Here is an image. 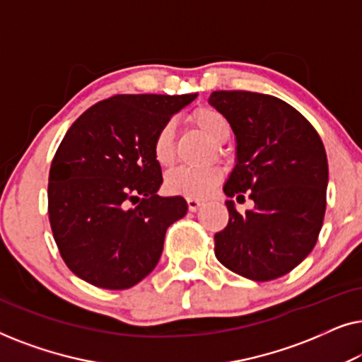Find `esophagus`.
<instances>
[{"mask_svg":"<svg viewBox=\"0 0 362 362\" xmlns=\"http://www.w3.org/2000/svg\"><path fill=\"white\" fill-rule=\"evenodd\" d=\"M186 202H187V209H189L191 212H196L202 204H204V201L194 199V197H187Z\"/></svg>","mask_w":362,"mask_h":362,"instance_id":"34e87169","label":"esophagus"}]
</instances>
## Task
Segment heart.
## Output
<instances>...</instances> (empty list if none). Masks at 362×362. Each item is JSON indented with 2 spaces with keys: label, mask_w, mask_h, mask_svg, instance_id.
I'll return each mask as SVG.
<instances>
[{
  "label": "heart",
  "mask_w": 362,
  "mask_h": 362,
  "mask_svg": "<svg viewBox=\"0 0 362 362\" xmlns=\"http://www.w3.org/2000/svg\"><path fill=\"white\" fill-rule=\"evenodd\" d=\"M189 120L192 125L209 136L212 141L224 143L230 135V125L221 112L209 107H199L191 113ZM151 153L158 165L163 168L171 166L176 158L175 145V123L168 120L158 128L151 140ZM222 176L221 168H176L166 176L165 187L171 194L185 197H206L219 185Z\"/></svg>",
  "instance_id": "heart-1"
}]
</instances>
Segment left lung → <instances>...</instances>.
<instances>
[{
	"instance_id": "1",
	"label": "left lung",
	"mask_w": 362,
	"mask_h": 362,
	"mask_svg": "<svg viewBox=\"0 0 362 362\" xmlns=\"http://www.w3.org/2000/svg\"><path fill=\"white\" fill-rule=\"evenodd\" d=\"M209 103L230 123L237 161L224 185L229 222L214 235V254L245 279L269 281L301 264L318 240L326 211L328 160L313 125L274 95L212 92ZM247 194L256 207L237 213Z\"/></svg>"
}]
</instances>
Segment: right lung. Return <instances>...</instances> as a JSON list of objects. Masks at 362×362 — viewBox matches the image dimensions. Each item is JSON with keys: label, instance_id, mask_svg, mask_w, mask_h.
<instances>
[{"label": "right lung", "instance_id": "obj_1", "mask_svg": "<svg viewBox=\"0 0 362 362\" xmlns=\"http://www.w3.org/2000/svg\"><path fill=\"white\" fill-rule=\"evenodd\" d=\"M197 95H115L82 113L49 170L47 212L66 265L98 288L125 290L155 269L166 229L186 216L181 196L156 194L158 128Z\"/></svg>", "mask_w": 362, "mask_h": 362}]
</instances>
